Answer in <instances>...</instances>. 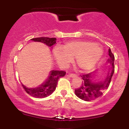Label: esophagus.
Wrapping results in <instances>:
<instances>
[{
	"label": "esophagus",
	"mask_w": 129,
	"mask_h": 129,
	"mask_svg": "<svg viewBox=\"0 0 129 129\" xmlns=\"http://www.w3.org/2000/svg\"><path fill=\"white\" fill-rule=\"evenodd\" d=\"M67 76L70 77V78H75V77H76L77 76L76 75H75V74L67 73Z\"/></svg>",
	"instance_id": "esophagus-1"
}]
</instances>
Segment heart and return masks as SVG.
<instances>
[{"label": "heart", "mask_w": 129, "mask_h": 129, "mask_svg": "<svg viewBox=\"0 0 129 129\" xmlns=\"http://www.w3.org/2000/svg\"><path fill=\"white\" fill-rule=\"evenodd\" d=\"M104 54L100 44L89 41H73L67 42L63 48L53 50L54 59L59 66L67 67L75 59V63L83 71L94 69Z\"/></svg>", "instance_id": "b5f03b06"}]
</instances>
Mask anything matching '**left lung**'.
Listing matches in <instances>:
<instances>
[{
  "mask_svg": "<svg viewBox=\"0 0 129 129\" xmlns=\"http://www.w3.org/2000/svg\"><path fill=\"white\" fill-rule=\"evenodd\" d=\"M109 57L107 60V63H109L110 68L106 78L103 80L98 81L95 79L96 74L98 73V70L81 76L82 79H83L82 85L75 90V94L81 100L85 101H90L95 100L101 96L108 88L110 85L112 77L115 72V56L110 49L109 50Z\"/></svg>",
  "mask_w": 129,
  "mask_h": 129,
  "instance_id": "obj_1",
  "label": "left lung"
}]
</instances>
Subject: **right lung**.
Here are the masks:
<instances>
[{"instance_id":"obj_1","label":"right lung","mask_w":129,"mask_h":129,"mask_svg":"<svg viewBox=\"0 0 129 129\" xmlns=\"http://www.w3.org/2000/svg\"><path fill=\"white\" fill-rule=\"evenodd\" d=\"M34 42H42L45 45L50 47L51 50L53 45L56 43V38H33L31 39ZM66 72L63 71L59 70H51L49 73V75L47 77L45 81L39 86L35 88H29L22 83L23 88L25 90L26 92L33 97L36 98H44L50 96L53 91L56 90L58 79L61 77H63L66 75Z\"/></svg>"}]
</instances>
